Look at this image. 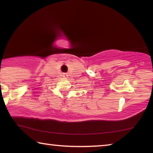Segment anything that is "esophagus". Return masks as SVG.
I'll use <instances>...</instances> for the list:
<instances>
[{
    "instance_id": "1",
    "label": "esophagus",
    "mask_w": 153,
    "mask_h": 153,
    "mask_svg": "<svg viewBox=\"0 0 153 153\" xmlns=\"http://www.w3.org/2000/svg\"><path fill=\"white\" fill-rule=\"evenodd\" d=\"M63 77H67V74H63Z\"/></svg>"
}]
</instances>
